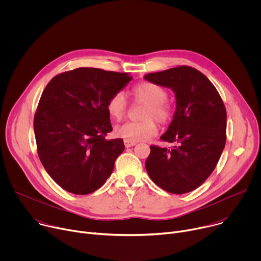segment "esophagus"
<instances>
[{"mask_svg": "<svg viewBox=\"0 0 261 261\" xmlns=\"http://www.w3.org/2000/svg\"><path fill=\"white\" fill-rule=\"evenodd\" d=\"M124 143H125L126 147H131V146H134L136 144L135 141H131V140H128V139H125Z\"/></svg>", "mask_w": 261, "mask_h": 261, "instance_id": "obj_1", "label": "esophagus"}]
</instances>
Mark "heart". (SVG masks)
Wrapping results in <instances>:
<instances>
[{"instance_id": "heart-1", "label": "heart", "mask_w": 261, "mask_h": 261, "mask_svg": "<svg viewBox=\"0 0 261 261\" xmlns=\"http://www.w3.org/2000/svg\"><path fill=\"white\" fill-rule=\"evenodd\" d=\"M131 95L136 102L145 104L139 122H126L116 127L117 136L131 140L140 141L154 136L158 131L156 119L161 124L168 123L174 114V106L167 99V91L160 85L151 82H141L131 89ZM109 117L121 121L127 114V101L122 93H115L106 104Z\"/></svg>"}]
</instances>
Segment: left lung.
<instances>
[{"mask_svg":"<svg viewBox=\"0 0 261 261\" xmlns=\"http://www.w3.org/2000/svg\"><path fill=\"white\" fill-rule=\"evenodd\" d=\"M175 93L176 109L160 137L171 148L151 145L145 169L163 190L184 194L201 186L214 171L226 142V109L217 89L200 71L178 66L144 75Z\"/></svg>","mask_w":261,"mask_h":261,"instance_id":"8db88e82","label":"left lung"}]
</instances>
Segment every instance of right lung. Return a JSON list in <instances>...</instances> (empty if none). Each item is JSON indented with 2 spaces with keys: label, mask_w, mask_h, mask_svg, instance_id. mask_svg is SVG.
<instances>
[{
  "label": "right lung",
  "mask_w": 261,
  "mask_h": 261,
  "mask_svg": "<svg viewBox=\"0 0 261 261\" xmlns=\"http://www.w3.org/2000/svg\"><path fill=\"white\" fill-rule=\"evenodd\" d=\"M132 80L128 73L82 67L56 75L45 87L34 117L39 159L64 190L93 193L110 176L125 150L113 131L108 99Z\"/></svg>",
  "instance_id": "1"
}]
</instances>
